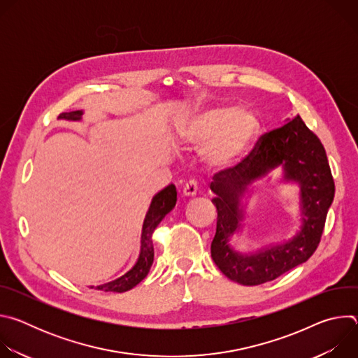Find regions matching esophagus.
Wrapping results in <instances>:
<instances>
[{"mask_svg":"<svg viewBox=\"0 0 358 358\" xmlns=\"http://www.w3.org/2000/svg\"><path fill=\"white\" fill-rule=\"evenodd\" d=\"M196 189H198L196 182H195L194 180H191V181H188V182L184 185L182 195H184V196H187V198H192V196H195V195H196Z\"/></svg>","mask_w":358,"mask_h":358,"instance_id":"1","label":"esophagus"}]
</instances>
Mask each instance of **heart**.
Wrapping results in <instances>:
<instances>
[{
  "label": "heart",
  "instance_id": "obj_1",
  "mask_svg": "<svg viewBox=\"0 0 358 358\" xmlns=\"http://www.w3.org/2000/svg\"><path fill=\"white\" fill-rule=\"evenodd\" d=\"M259 119L250 110L218 105L184 119L177 130L184 148H202L211 169L227 170L241 163L259 134Z\"/></svg>",
  "mask_w": 358,
  "mask_h": 358
}]
</instances>
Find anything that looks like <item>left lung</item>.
I'll use <instances>...</instances> for the list:
<instances>
[{"instance_id": "1", "label": "left lung", "mask_w": 358, "mask_h": 358, "mask_svg": "<svg viewBox=\"0 0 358 358\" xmlns=\"http://www.w3.org/2000/svg\"><path fill=\"white\" fill-rule=\"evenodd\" d=\"M279 166L282 169L280 182L299 187V231L287 241L270 244L255 252L234 250L229 241L241 230L245 216L241 199L251 194L255 182ZM211 191L215 194L213 203L218 211L211 257L228 279L257 286L304 264L315 253L334 198V181L322 141L297 115L282 127L266 133L242 163L215 174Z\"/></svg>"}]
</instances>
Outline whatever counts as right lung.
<instances>
[{
    "label": "right lung",
    "mask_w": 358,
    "mask_h": 358,
    "mask_svg": "<svg viewBox=\"0 0 358 358\" xmlns=\"http://www.w3.org/2000/svg\"><path fill=\"white\" fill-rule=\"evenodd\" d=\"M83 116V110H75L69 113L59 115L58 119L62 120H71V122H80ZM177 202V189L174 184L167 185L162 191H159L151 199V203L148 207V211L145 214L143 228H141V239H140V253L136 264L130 271H127L120 278L99 285V286H90L92 289L103 290V292H117L123 293L134 286H137L148 273L152 261H155V248H152L151 235L157 228V225L163 221V218L176 207Z\"/></svg>",
    "instance_id": "right-lung-1"
}]
</instances>
